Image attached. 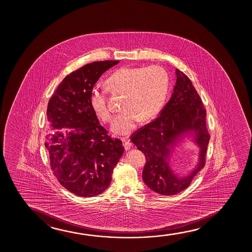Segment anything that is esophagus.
<instances>
[{
	"label": "esophagus",
	"instance_id": "obj_1",
	"mask_svg": "<svg viewBox=\"0 0 252 252\" xmlns=\"http://www.w3.org/2000/svg\"><path fill=\"white\" fill-rule=\"evenodd\" d=\"M121 140L124 143V147L126 151H129L131 147V143L130 140L126 138H121Z\"/></svg>",
	"mask_w": 252,
	"mask_h": 252
}]
</instances>
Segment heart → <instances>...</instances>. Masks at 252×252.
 <instances>
[{"instance_id": "heart-1", "label": "heart", "mask_w": 252, "mask_h": 252, "mask_svg": "<svg viewBox=\"0 0 252 252\" xmlns=\"http://www.w3.org/2000/svg\"><path fill=\"white\" fill-rule=\"evenodd\" d=\"M169 86V74L161 66L124 67L115 70L107 79V88L125 94L124 111L113 121L112 131L115 134H130L140 119L147 121L154 117L165 101ZM90 102L102 121L112 120L114 110L107 100V89L94 88Z\"/></svg>"}]
</instances>
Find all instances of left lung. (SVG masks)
Wrapping results in <instances>:
<instances>
[{
    "label": "left lung",
    "mask_w": 252,
    "mask_h": 252,
    "mask_svg": "<svg viewBox=\"0 0 252 252\" xmlns=\"http://www.w3.org/2000/svg\"><path fill=\"white\" fill-rule=\"evenodd\" d=\"M176 83L169 102L160 115L131 135V140L145 156L143 181L162 195H173L189 186L206 162L210 135L206 126V109L189 78L176 69ZM192 134L200 149L195 168L184 177L170 168V154L183 136Z\"/></svg>",
    "instance_id": "obj_1"
}]
</instances>
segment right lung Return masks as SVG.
<instances>
[{"label": "right lung", "instance_id": "1", "mask_svg": "<svg viewBox=\"0 0 252 252\" xmlns=\"http://www.w3.org/2000/svg\"><path fill=\"white\" fill-rule=\"evenodd\" d=\"M119 62L90 63L76 69L49 100L45 145L52 170L63 187L80 197L95 196L107 189L124 153L121 140L108 136L90 102L94 85ZM63 127L72 130L55 131Z\"/></svg>", "mask_w": 252, "mask_h": 252}]
</instances>
